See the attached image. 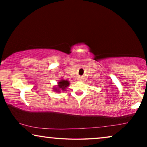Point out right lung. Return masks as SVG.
Returning a JSON list of instances; mask_svg holds the SVG:
<instances>
[{
	"label": "right lung",
	"mask_w": 147,
	"mask_h": 147,
	"mask_svg": "<svg viewBox=\"0 0 147 147\" xmlns=\"http://www.w3.org/2000/svg\"><path fill=\"white\" fill-rule=\"evenodd\" d=\"M69 82L67 80L61 79L57 82V85L54 86L53 89L55 92H60L61 91H65L68 86H69Z\"/></svg>",
	"instance_id": "add662e5"
}]
</instances>
